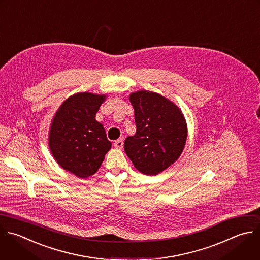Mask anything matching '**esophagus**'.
Segmentation results:
<instances>
[{
  "label": "esophagus",
  "mask_w": 260,
  "mask_h": 260,
  "mask_svg": "<svg viewBox=\"0 0 260 260\" xmlns=\"http://www.w3.org/2000/svg\"><path fill=\"white\" fill-rule=\"evenodd\" d=\"M114 147L117 149H122L123 148V140L122 139H118L117 141L114 142Z\"/></svg>",
  "instance_id": "1"
}]
</instances>
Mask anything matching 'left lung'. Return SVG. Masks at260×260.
I'll list each match as a JSON object with an SVG mask.
<instances>
[{
    "label": "left lung",
    "mask_w": 260,
    "mask_h": 260,
    "mask_svg": "<svg viewBox=\"0 0 260 260\" xmlns=\"http://www.w3.org/2000/svg\"><path fill=\"white\" fill-rule=\"evenodd\" d=\"M129 101L137 132L125 139L124 151L140 172L156 176L183 153L188 136L186 118L174 102L154 92L132 93Z\"/></svg>",
    "instance_id": "1"
}]
</instances>
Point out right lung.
I'll list each match as a JSON object with an SVG mask.
<instances>
[{
    "instance_id": "right-lung-1",
    "label": "right lung",
    "mask_w": 260,
    "mask_h": 260,
    "mask_svg": "<svg viewBox=\"0 0 260 260\" xmlns=\"http://www.w3.org/2000/svg\"><path fill=\"white\" fill-rule=\"evenodd\" d=\"M106 95L77 93L56 111L49 131V148L57 163L80 179L95 175L111 142L96 113Z\"/></svg>"
}]
</instances>
